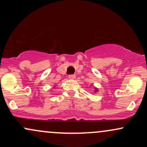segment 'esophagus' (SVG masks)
Returning <instances> with one entry per match:
<instances>
[{
  "label": "esophagus",
  "mask_w": 147,
  "mask_h": 147,
  "mask_svg": "<svg viewBox=\"0 0 147 147\" xmlns=\"http://www.w3.org/2000/svg\"><path fill=\"white\" fill-rule=\"evenodd\" d=\"M68 77H69V79H75L76 77H75V75H70L68 76Z\"/></svg>",
  "instance_id": "34e87169"
}]
</instances>
